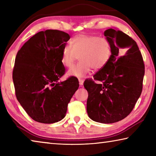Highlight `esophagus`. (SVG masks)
Wrapping results in <instances>:
<instances>
[{
    "instance_id": "obj_1",
    "label": "esophagus",
    "mask_w": 156,
    "mask_h": 156,
    "mask_svg": "<svg viewBox=\"0 0 156 156\" xmlns=\"http://www.w3.org/2000/svg\"><path fill=\"white\" fill-rule=\"evenodd\" d=\"M78 80H79V84H80V86H82L83 84V83H84V80L83 79H82V78H79L78 79Z\"/></svg>"
}]
</instances>
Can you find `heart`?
I'll use <instances>...</instances> for the list:
<instances>
[{
    "label": "heart",
    "mask_w": 156,
    "mask_h": 156,
    "mask_svg": "<svg viewBox=\"0 0 156 156\" xmlns=\"http://www.w3.org/2000/svg\"><path fill=\"white\" fill-rule=\"evenodd\" d=\"M71 46L65 45L61 61L65 67H71L79 56L80 61L70 69L69 76L83 78L91 69L100 70L106 65L112 55V47L106 38L79 34L71 40Z\"/></svg>",
    "instance_id": "1"
}]
</instances>
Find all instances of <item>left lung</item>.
Here are the masks:
<instances>
[{
    "mask_svg": "<svg viewBox=\"0 0 156 156\" xmlns=\"http://www.w3.org/2000/svg\"><path fill=\"white\" fill-rule=\"evenodd\" d=\"M104 35L112 44V57L94 76L95 80L101 83L88 79L84 87L89 94V117L95 122L109 124L124 119L133 110L142 93L144 64L138 44L131 37L112 28Z\"/></svg>",
    "mask_w": 156,
    "mask_h": 156,
    "instance_id": "8db88e82",
    "label": "left lung"
}]
</instances>
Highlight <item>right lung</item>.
I'll return each mask as SVG.
<instances>
[{"label": "right lung", "mask_w": 156, "mask_h": 156, "mask_svg": "<svg viewBox=\"0 0 156 156\" xmlns=\"http://www.w3.org/2000/svg\"><path fill=\"white\" fill-rule=\"evenodd\" d=\"M70 36L47 30L36 34L18 51L13 69L16 96L36 122L51 124L65 118L67 105L79 87L74 76L58 82L65 74L62 51Z\"/></svg>", "instance_id": "right-lung-1"}]
</instances>
